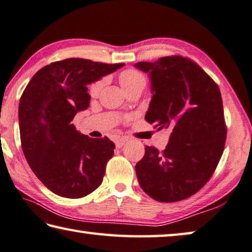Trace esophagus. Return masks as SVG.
Returning <instances> with one entry per match:
<instances>
[{
  "mask_svg": "<svg viewBox=\"0 0 252 252\" xmlns=\"http://www.w3.org/2000/svg\"><path fill=\"white\" fill-rule=\"evenodd\" d=\"M126 141H127V139L125 138V137H122V138L115 139L114 143H115V146H117V148H121L123 145H125V143H126Z\"/></svg>",
  "mask_w": 252,
  "mask_h": 252,
  "instance_id": "34e87169",
  "label": "esophagus"
}]
</instances>
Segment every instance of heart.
<instances>
[{
	"instance_id": "b5f03b06",
	"label": "heart",
	"mask_w": 252,
	"mask_h": 252,
	"mask_svg": "<svg viewBox=\"0 0 252 252\" xmlns=\"http://www.w3.org/2000/svg\"><path fill=\"white\" fill-rule=\"evenodd\" d=\"M105 84V79H99L90 86V94L92 96H96L102 91ZM120 84L126 92L135 89V87H142L145 89L147 84V78L140 70L137 69H126L120 74Z\"/></svg>"
}]
</instances>
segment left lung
Segmentation results:
<instances>
[{
    "label": "left lung",
    "mask_w": 252,
    "mask_h": 252,
    "mask_svg": "<svg viewBox=\"0 0 252 252\" xmlns=\"http://www.w3.org/2000/svg\"><path fill=\"white\" fill-rule=\"evenodd\" d=\"M151 85L145 119L169 129L162 153L146 147L135 165L139 184L158 202H177L196 193L212 176L224 149L226 127L221 93L201 67L181 56L140 62Z\"/></svg>",
    "instance_id": "1"
}]
</instances>
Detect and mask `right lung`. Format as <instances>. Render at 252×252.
<instances>
[{
    "label": "right lung",
    "mask_w": 252,
    "mask_h": 252,
    "mask_svg": "<svg viewBox=\"0 0 252 252\" xmlns=\"http://www.w3.org/2000/svg\"><path fill=\"white\" fill-rule=\"evenodd\" d=\"M123 66L82 58L56 62L33 75L20 98L23 154L40 182L59 196L79 198L101 185L114 143L79 133L71 121L90 106L87 85Z\"/></svg>",
    "instance_id": "obj_1"
}]
</instances>
